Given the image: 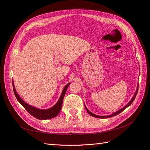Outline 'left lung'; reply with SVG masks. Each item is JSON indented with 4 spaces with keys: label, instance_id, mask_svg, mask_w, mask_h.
Here are the masks:
<instances>
[{
    "label": "left lung",
    "instance_id": "left-lung-1",
    "mask_svg": "<svg viewBox=\"0 0 150 150\" xmlns=\"http://www.w3.org/2000/svg\"><path fill=\"white\" fill-rule=\"evenodd\" d=\"M138 84L137 89V91H136V92H135V94H134V95L133 96V97L132 98V99H131V100H130V101H129L128 104H127L126 105L125 107H123L122 108H121V110H118V111H116V112H114V113H112V115H108V116H98V115H96L93 114V112H91V111H89L88 110V109H87V108L86 107V106H85V105H84V107H85V108H86V111H87V112L89 113V114L91 116H93V117H98V118H108V117H112V116H116V115H117L120 114V113H121L122 111H124L126 108H128V106H129L131 105V103H132L134 101V99H135L136 96H137V93H138Z\"/></svg>",
    "mask_w": 150,
    "mask_h": 150
}]
</instances>
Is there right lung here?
<instances>
[{"label":"right lung","mask_w":150,"mask_h":150,"mask_svg":"<svg viewBox=\"0 0 150 150\" xmlns=\"http://www.w3.org/2000/svg\"><path fill=\"white\" fill-rule=\"evenodd\" d=\"M69 84L70 83H68L67 85L65 86V87L62 90V92L59 98V99L57 103L53 107L47 109V110H40V109L36 108L30 105H29L28 104H27L22 100L21 97L19 96V94L16 92V90L14 87V84H13V83L12 82L13 93H14V94L17 99V101L21 104V105L25 109L26 111H28L29 114H30L32 116L35 117V118H37L38 120H49L57 116V115L59 113L61 110L63 99H64L67 89L68 88V86H69Z\"/></svg>","instance_id":"right-lung-1"}]
</instances>
